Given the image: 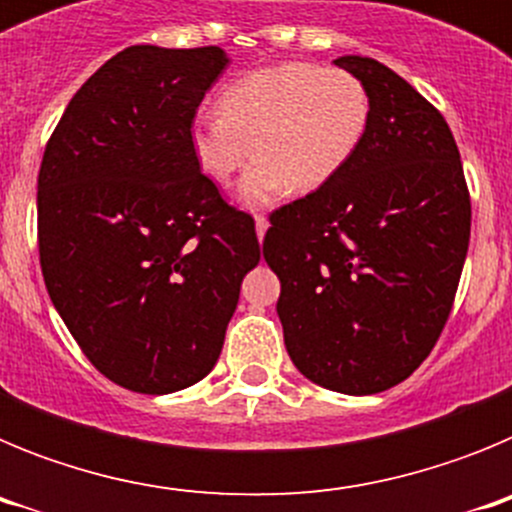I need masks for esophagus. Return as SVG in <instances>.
Here are the masks:
<instances>
[{
    "label": "esophagus",
    "instance_id": "34e87169",
    "mask_svg": "<svg viewBox=\"0 0 512 512\" xmlns=\"http://www.w3.org/2000/svg\"><path fill=\"white\" fill-rule=\"evenodd\" d=\"M266 228H269V223H266V217L264 215H256V235H259V241H264Z\"/></svg>",
    "mask_w": 512,
    "mask_h": 512
}]
</instances>
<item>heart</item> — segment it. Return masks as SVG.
I'll return each mask as SVG.
<instances>
[{
  "label": "heart",
  "mask_w": 512,
  "mask_h": 512,
  "mask_svg": "<svg viewBox=\"0 0 512 512\" xmlns=\"http://www.w3.org/2000/svg\"><path fill=\"white\" fill-rule=\"evenodd\" d=\"M215 112L189 125V148L207 179L228 184L256 153L243 176L241 200L266 205L295 187L312 192L333 182L356 156L372 97L364 81L315 63H277L248 71L217 94Z\"/></svg>",
  "instance_id": "obj_1"
}]
</instances>
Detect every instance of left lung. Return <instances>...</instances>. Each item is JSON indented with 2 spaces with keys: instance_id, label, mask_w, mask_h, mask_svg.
<instances>
[{
  "instance_id": "8db88e82",
  "label": "left lung",
  "mask_w": 512,
  "mask_h": 512,
  "mask_svg": "<svg viewBox=\"0 0 512 512\" xmlns=\"http://www.w3.org/2000/svg\"><path fill=\"white\" fill-rule=\"evenodd\" d=\"M333 63L364 81L369 130L333 182L271 212L264 259L297 369L377 395L423 364L449 320L472 202L441 112L374 58Z\"/></svg>"
}]
</instances>
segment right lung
Instances as JSON below:
<instances>
[{"label":"right lung","instance_id":"right-lung-1","mask_svg":"<svg viewBox=\"0 0 512 512\" xmlns=\"http://www.w3.org/2000/svg\"><path fill=\"white\" fill-rule=\"evenodd\" d=\"M228 66L217 45H130L58 120L38 174L45 287L110 382L169 395L223 351L256 225L200 171L189 125Z\"/></svg>","mask_w":512,"mask_h":512}]
</instances>
